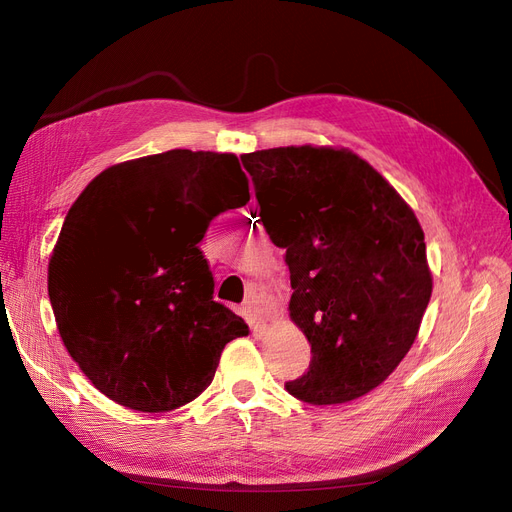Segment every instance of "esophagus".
<instances>
[{"label":"esophagus","instance_id":"obj_1","mask_svg":"<svg viewBox=\"0 0 512 512\" xmlns=\"http://www.w3.org/2000/svg\"><path fill=\"white\" fill-rule=\"evenodd\" d=\"M243 314L247 316V320H250V327H252L256 333H260L262 329L267 327V316H265V312H262L260 307H256V305H252V303H247V305L243 307Z\"/></svg>","mask_w":512,"mask_h":512}]
</instances>
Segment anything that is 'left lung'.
<instances>
[{
  "label": "left lung",
  "instance_id": "obj_1",
  "mask_svg": "<svg viewBox=\"0 0 512 512\" xmlns=\"http://www.w3.org/2000/svg\"><path fill=\"white\" fill-rule=\"evenodd\" d=\"M269 239L290 269V320L312 346L286 384L314 406L374 391L410 352L433 277L412 207L346 147L243 153Z\"/></svg>",
  "mask_w": 512,
  "mask_h": 512
}]
</instances>
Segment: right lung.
I'll return each mask as SVG.
<instances>
[{
    "label": "right lung",
    "mask_w": 512,
    "mask_h": 512,
    "mask_svg": "<svg viewBox=\"0 0 512 512\" xmlns=\"http://www.w3.org/2000/svg\"><path fill=\"white\" fill-rule=\"evenodd\" d=\"M247 200L235 153L190 149L108 166L74 200L49 258V299L74 363L115 404H190L224 346L250 333L213 301L198 247L215 215Z\"/></svg>",
    "instance_id": "add662e5"
}]
</instances>
